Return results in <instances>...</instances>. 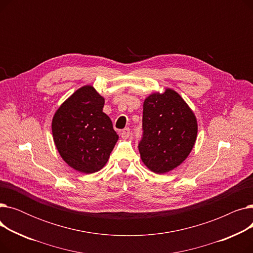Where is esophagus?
<instances>
[{
    "instance_id": "esophagus-1",
    "label": "esophagus",
    "mask_w": 253,
    "mask_h": 253,
    "mask_svg": "<svg viewBox=\"0 0 253 253\" xmlns=\"http://www.w3.org/2000/svg\"><path fill=\"white\" fill-rule=\"evenodd\" d=\"M130 128H125V129H123L122 130V132H121V136H122V138L123 139H127L129 136H130Z\"/></svg>"
}]
</instances>
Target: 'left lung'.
<instances>
[{
	"instance_id": "1",
	"label": "left lung",
	"mask_w": 253,
	"mask_h": 253,
	"mask_svg": "<svg viewBox=\"0 0 253 253\" xmlns=\"http://www.w3.org/2000/svg\"><path fill=\"white\" fill-rule=\"evenodd\" d=\"M197 130L195 115L178 93L171 89L154 93L143 103L138 142L142 162L156 173L174 169L191 153Z\"/></svg>"
}]
</instances>
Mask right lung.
<instances>
[{
  "mask_svg": "<svg viewBox=\"0 0 253 253\" xmlns=\"http://www.w3.org/2000/svg\"><path fill=\"white\" fill-rule=\"evenodd\" d=\"M104 99L92 86H84L66 99L55 113L52 133L63 160L72 168L93 173L108 162L119 138Z\"/></svg>",
  "mask_w": 253,
  "mask_h": 253,
  "instance_id": "obj_1",
  "label": "right lung"
}]
</instances>
